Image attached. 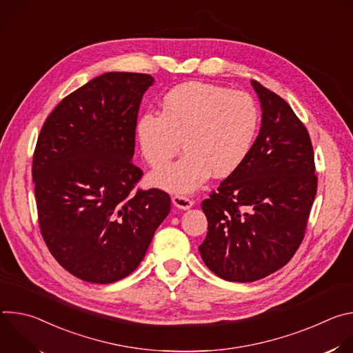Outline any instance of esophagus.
Returning a JSON list of instances; mask_svg holds the SVG:
<instances>
[{
	"label": "esophagus",
	"mask_w": 353,
	"mask_h": 353,
	"mask_svg": "<svg viewBox=\"0 0 353 353\" xmlns=\"http://www.w3.org/2000/svg\"><path fill=\"white\" fill-rule=\"evenodd\" d=\"M172 203H173V205H174L176 208L184 210V211L190 210V208L194 205V201H192V199H190V198H187V196H183V195H176V196H173V198H172Z\"/></svg>",
	"instance_id": "esophagus-1"
}]
</instances>
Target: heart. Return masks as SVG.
I'll use <instances>...</instances> for the list:
<instances>
[{
  "label": "heart",
  "mask_w": 353,
  "mask_h": 353,
  "mask_svg": "<svg viewBox=\"0 0 353 353\" xmlns=\"http://www.w3.org/2000/svg\"><path fill=\"white\" fill-rule=\"evenodd\" d=\"M260 114L253 99L204 82L170 89L162 112H148L137 123L142 155L152 168L168 165L181 149L185 155L150 176L157 187L188 194L214 173H233L248 155L257 135Z\"/></svg>",
  "instance_id": "b5f03b06"
}]
</instances>
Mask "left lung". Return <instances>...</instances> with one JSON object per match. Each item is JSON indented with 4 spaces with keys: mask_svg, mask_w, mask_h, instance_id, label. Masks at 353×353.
<instances>
[{
    "mask_svg": "<svg viewBox=\"0 0 353 353\" xmlns=\"http://www.w3.org/2000/svg\"><path fill=\"white\" fill-rule=\"evenodd\" d=\"M251 85L263 110L260 134L241 165L201 205L208 233L199 254L230 282H253L289 263L317 192L306 127L282 97L257 81Z\"/></svg>",
    "mask_w": 353,
    "mask_h": 353,
    "instance_id": "obj_1",
    "label": "left lung"
}]
</instances>
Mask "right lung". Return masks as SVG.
I'll list each match as a JSON object with an SVG mask.
<instances>
[{
	"mask_svg": "<svg viewBox=\"0 0 353 353\" xmlns=\"http://www.w3.org/2000/svg\"><path fill=\"white\" fill-rule=\"evenodd\" d=\"M155 79L106 72L68 94L44 121L33 155L43 239L59 264L92 283L128 276L170 212L161 190H138L137 114Z\"/></svg>",
	"mask_w": 353,
	"mask_h": 353,
	"instance_id": "1",
	"label": "right lung"
}]
</instances>
